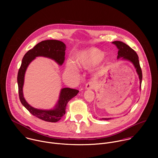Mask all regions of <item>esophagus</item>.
I'll list each match as a JSON object with an SVG mask.
<instances>
[{"label": "esophagus", "instance_id": "1", "mask_svg": "<svg viewBox=\"0 0 158 158\" xmlns=\"http://www.w3.org/2000/svg\"><path fill=\"white\" fill-rule=\"evenodd\" d=\"M96 85V83L95 81H91L88 82L85 85L86 89H94Z\"/></svg>", "mask_w": 158, "mask_h": 158}]
</instances>
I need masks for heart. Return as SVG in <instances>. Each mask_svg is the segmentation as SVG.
Returning a JSON list of instances; mask_svg holds the SVG:
<instances>
[{
	"label": "heart",
	"mask_w": 158,
	"mask_h": 158,
	"mask_svg": "<svg viewBox=\"0 0 158 158\" xmlns=\"http://www.w3.org/2000/svg\"><path fill=\"white\" fill-rule=\"evenodd\" d=\"M104 57L103 51L96 48H90L79 52L76 56V62L79 67L87 69L99 64ZM67 68L73 70L74 66L69 63Z\"/></svg>",
	"instance_id": "1"
}]
</instances>
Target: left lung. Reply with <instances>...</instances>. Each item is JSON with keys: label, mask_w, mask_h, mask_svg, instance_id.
Masks as SVG:
<instances>
[{"label": "left lung", "mask_w": 158, "mask_h": 158, "mask_svg": "<svg viewBox=\"0 0 158 158\" xmlns=\"http://www.w3.org/2000/svg\"><path fill=\"white\" fill-rule=\"evenodd\" d=\"M112 43L114 44L117 46L118 51V59L120 57H123V59H126L131 61L134 65L135 68L136 69V72L139 76V78L140 80V87H141V82L143 79L142 71L140 67L139 57L136 52H135L132 48H131L129 46L125 43L121 41H114ZM104 120H108L110 118H102Z\"/></svg>", "instance_id": "1"}]
</instances>
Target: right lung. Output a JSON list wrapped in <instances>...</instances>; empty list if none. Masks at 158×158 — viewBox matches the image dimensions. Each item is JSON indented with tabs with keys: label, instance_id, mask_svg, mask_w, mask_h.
<instances>
[{
	"label": "right lung",
	"instance_id": "add662e5",
	"mask_svg": "<svg viewBox=\"0 0 158 158\" xmlns=\"http://www.w3.org/2000/svg\"><path fill=\"white\" fill-rule=\"evenodd\" d=\"M65 45L62 42L57 40H43L38 43L24 55L17 74L19 96L22 104L33 116L47 122L56 123L59 121L65 114L67 103L77 94L79 91L68 87L63 88L61 90L58 102L54 109L49 110L37 109L31 106L23 96L22 87L24 85V75L29 64L37 56L51 58L59 65H62L65 60Z\"/></svg>",
	"mask_w": 158,
	"mask_h": 158
}]
</instances>
